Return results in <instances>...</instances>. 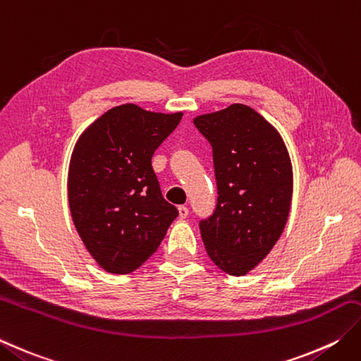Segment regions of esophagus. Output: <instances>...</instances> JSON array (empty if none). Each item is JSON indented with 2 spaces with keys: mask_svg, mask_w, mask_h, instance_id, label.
<instances>
[{
  "mask_svg": "<svg viewBox=\"0 0 361 361\" xmlns=\"http://www.w3.org/2000/svg\"><path fill=\"white\" fill-rule=\"evenodd\" d=\"M188 214H189L188 207H185V204H181V207H178V216H180V219H186Z\"/></svg>",
  "mask_w": 361,
  "mask_h": 361,
  "instance_id": "34e87169",
  "label": "esophagus"
}]
</instances>
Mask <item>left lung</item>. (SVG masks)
Returning <instances> with one entry per match:
<instances>
[{
	"label": "left lung",
	"mask_w": 361,
	"mask_h": 361,
	"mask_svg": "<svg viewBox=\"0 0 361 361\" xmlns=\"http://www.w3.org/2000/svg\"><path fill=\"white\" fill-rule=\"evenodd\" d=\"M213 147L216 211L200 222L211 261L243 277L269 255L288 222L293 164L279 130L247 104L194 118Z\"/></svg>",
	"instance_id": "8db88e82"
}]
</instances>
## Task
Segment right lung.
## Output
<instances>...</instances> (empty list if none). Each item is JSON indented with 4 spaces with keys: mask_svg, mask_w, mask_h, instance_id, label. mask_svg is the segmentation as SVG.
<instances>
[{
    "mask_svg": "<svg viewBox=\"0 0 361 361\" xmlns=\"http://www.w3.org/2000/svg\"><path fill=\"white\" fill-rule=\"evenodd\" d=\"M181 117L126 103L106 111L76 140L67 176L70 214L106 272L136 271L178 216L161 194L152 157Z\"/></svg>",
    "mask_w": 361,
    "mask_h": 361,
    "instance_id": "add662e5",
    "label": "right lung"
}]
</instances>
